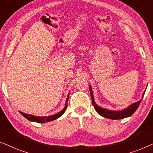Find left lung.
<instances>
[{"mask_svg":"<svg viewBox=\"0 0 153 153\" xmlns=\"http://www.w3.org/2000/svg\"><path fill=\"white\" fill-rule=\"evenodd\" d=\"M89 90L90 93H91V98H92V104L95 108L98 114H99L100 116L104 117V118H108V119H112V120H119V119H123L125 118H127V117L131 116L136 111V110L137 109L138 107H139L140 103H141L142 99H141L139 101H138L135 103L131 104L130 106H129L128 107L125 108V109L121 110V111H111L108 109H106V108H102L100 107L96 104L95 100H94V97L93 95V91H92V88L91 85H89ZM146 91H144V93L142 95V98H143L144 94H145Z\"/></svg>","mask_w":153,"mask_h":153,"instance_id":"left-lung-1","label":"left lung"}]
</instances>
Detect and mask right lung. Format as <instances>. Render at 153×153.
Here are the masks:
<instances>
[{
  "mask_svg": "<svg viewBox=\"0 0 153 153\" xmlns=\"http://www.w3.org/2000/svg\"><path fill=\"white\" fill-rule=\"evenodd\" d=\"M68 100H69V94H68V97H67L66 102H65L66 104H65V106L63 109H62V111H60L59 113H57V114L52 115V116L39 117V116H33V115H30V114H25V113H23L21 111H19V112H20V114L24 117V118H26L27 120L32 121V122H36V123H44L46 122H49V121L54 120H56V119L58 118L59 117L61 116L62 115L64 114L66 108H67V106H68V103H67V102H68Z\"/></svg>",
  "mask_w": 153,
  "mask_h": 153,
  "instance_id": "right-lung-1",
  "label": "right lung"
}]
</instances>
